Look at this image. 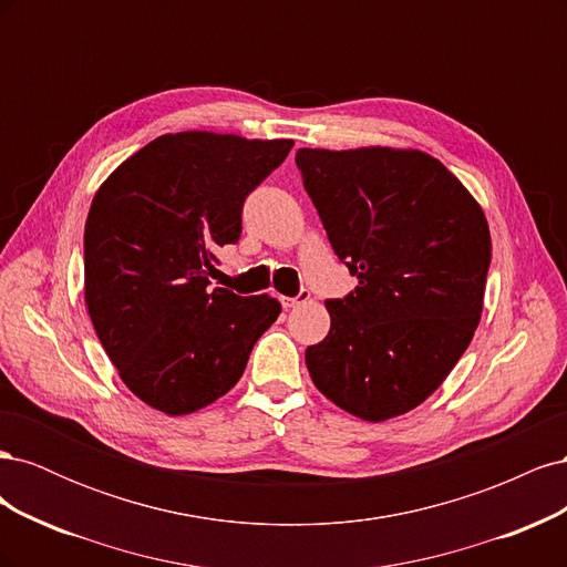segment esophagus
<instances>
[{
	"instance_id": "1",
	"label": "esophagus",
	"mask_w": 567,
	"mask_h": 567,
	"mask_svg": "<svg viewBox=\"0 0 567 567\" xmlns=\"http://www.w3.org/2000/svg\"><path fill=\"white\" fill-rule=\"evenodd\" d=\"M310 298H312V293H310V290H307V288H302L298 296H293V298H286V296H281L279 300H281V305L286 307V310H290V307H296V305H300V302H307V300H310Z\"/></svg>"
}]
</instances>
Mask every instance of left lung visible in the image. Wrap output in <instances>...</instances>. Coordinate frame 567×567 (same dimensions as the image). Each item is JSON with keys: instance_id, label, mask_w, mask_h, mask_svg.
<instances>
[{"instance_id": "obj_1", "label": "left lung", "mask_w": 567, "mask_h": 567, "mask_svg": "<svg viewBox=\"0 0 567 567\" xmlns=\"http://www.w3.org/2000/svg\"><path fill=\"white\" fill-rule=\"evenodd\" d=\"M305 192L359 286L326 300L331 331L305 350L319 392L364 421L419 406L471 346L492 238L485 213L423 151L298 148Z\"/></svg>"}]
</instances>
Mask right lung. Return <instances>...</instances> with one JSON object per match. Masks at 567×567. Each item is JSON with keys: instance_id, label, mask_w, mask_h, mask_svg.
<instances>
[{"instance_id": "1", "label": "right lung", "mask_w": 567, "mask_h": 567, "mask_svg": "<svg viewBox=\"0 0 567 567\" xmlns=\"http://www.w3.org/2000/svg\"><path fill=\"white\" fill-rule=\"evenodd\" d=\"M290 140L163 134L101 184L84 225V302L123 383L169 416L229 392L277 321L269 296L208 288L215 250L241 238L248 194Z\"/></svg>"}]
</instances>
